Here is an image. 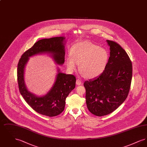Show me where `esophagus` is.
<instances>
[{
  "label": "esophagus",
  "instance_id": "esophagus-1",
  "mask_svg": "<svg viewBox=\"0 0 147 147\" xmlns=\"http://www.w3.org/2000/svg\"><path fill=\"white\" fill-rule=\"evenodd\" d=\"M76 84H77V85H80L82 84V81L80 79H78L77 81H76Z\"/></svg>",
  "mask_w": 147,
  "mask_h": 147
}]
</instances>
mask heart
<instances>
[{
    "label": "heart",
    "mask_w": 147,
    "mask_h": 147,
    "mask_svg": "<svg viewBox=\"0 0 147 147\" xmlns=\"http://www.w3.org/2000/svg\"><path fill=\"white\" fill-rule=\"evenodd\" d=\"M71 56L66 59V65L70 71L77 70L80 65V72L88 78L101 75L106 69L109 53L104 48L89 42H79L71 49Z\"/></svg>",
    "instance_id": "1"
}]
</instances>
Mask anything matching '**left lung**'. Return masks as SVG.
Instances as JSON below:
<instances>
[{"label":"left lung","mask_w":147,"mask_h":147,"mask_svg":"<svg viewBox=\"0 0 147 147\" xmlns=\"http://www.w3.org/2000/svg\"><path fill=\"white\" fill-rule=\"evenodd\" d=\"M106 41L110 52L106 69L84 83L87 107L98 116L111 113L125 101L132 77V64L126 51L116 42Z\"/></svg>","instance_id":"1"}]
</instances>
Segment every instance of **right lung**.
Instances as JSON below:
<instances>
[{
	"instance_id": "add662e5",
	"label": "right lung",
	"mask_w": 147,
	"mask_h": 147,
	"mask_svg": "<svg viewBox=\"0 0 147 147\" xmlns=\"http://www.w3.org/2000/svg\"><path fill=\"white\" fill-rule=\"evenodd\" d=\"M65 38L61 36L38 41L22 55L18 65V82L21 95L35 111L49 117L63 112L66 98L76 87V77L63 73L57 67L58 73L52 87L46 95L39 96L28 91L24 79L25 68L30 57L42 54L49 55L58 65L63 64Z\"/></svg>"
}]
</instances>
